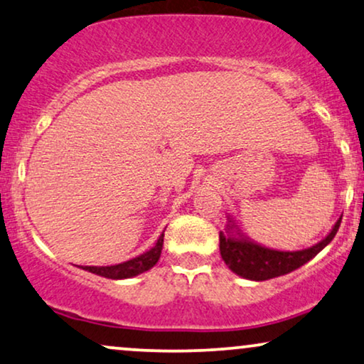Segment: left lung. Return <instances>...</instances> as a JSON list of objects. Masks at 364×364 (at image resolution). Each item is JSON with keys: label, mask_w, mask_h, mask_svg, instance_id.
I'll use <instances>...</instances> for the list:
<instances>
[{"label": "left lung", "mask_w": 364, "mask_h": 364, "mask_svg": "<svg viewBox=\"0 0 364 364\" xmlns=\"http://www.w3.org/2000/svg\"><path fill=\"white\" fill-rule=\"evenodd\" d=\"M227 218V232H220V254H222V259L233 274L248 280H257V282L280 277V275L292 272V270L307 264L326 245H329L336 233H338L339 225H341V218H339L328 235L321 242H317L316 245L291 252L275 250V248L260 245V243L243 235L237 220H233L232 215H228Z\"/></svg>", "instance_id": "8db88e82"}]
</instances>
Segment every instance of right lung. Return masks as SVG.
I'll return each instance as SVG.
<instances>
[{
    "label": "right lung",
    "instance_id": "right-lung-1",
    "mask_svg": "<svg viewBox=\"0 0 364 364\" xmlns=\"http://www.w3.org/2000/svg\"><path fill=\"white\" fill-rule=\"evenodd\" d=\"M163 242H164V232L161 233L158 242H156V245L153 248H149V250L144 252V254L134 257V259L122 262V264H117V265H102V267L84 265L80 267V269H84L87 272H92L95 275H100V277L114 279V280L136 277V275L153 269V267L158 264L161 250H163Z\"/></svg>",
    "mask_w": 364,
    "mask_h": 364
}]
</instances>
